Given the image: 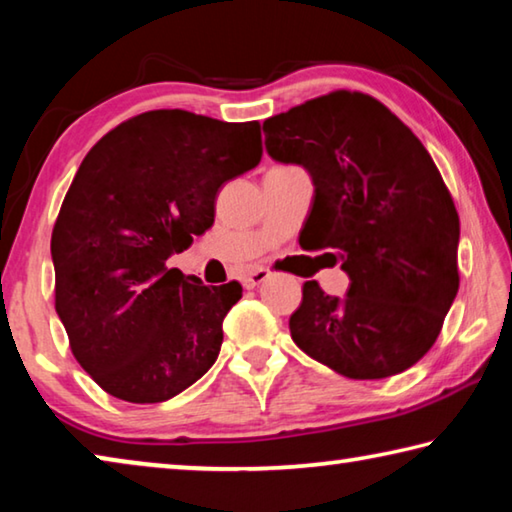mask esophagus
I'll use <instances>...</instances> for the list:
<instances>
[{"instance_id": "34e87169", "label": "esophagus", "mask_w": 512, "mask_h": 512, "mask_svg": "<svg viewBox=\"0 0 512 512\" xmlns=\"http://www.w3.org/2000/svg\"><path fill=\"white\" fill-rule=\"evenodd\" d=\"M268 277H271V271H268V268H253V271H248L244 277H241V282H244L246 289H255L262 282H266Z\"/></svg>"}]
</instances>
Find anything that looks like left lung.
Returning a JSON list of instances; mask_svg holds the SVG:
<instances>
[{"label":"left lung","mask_w":512,"mask_h":512,"mask_svg":"<svg viewBox=\"0 0 512 512\" xmlns=\"http://www.w3.org/2000/svg\"><path fill=\"white\" fill-rule=\"evenodd\" d=\"M264 133L271 158L302 164L314 180L300 246L332 250L350 275L341 300L305 282L291 339L350 379L411 368L436 343L461 284V223L436 162L400 117L357 90L268 117Z\"/></svg>","instance_id":"1"}]
</instances>
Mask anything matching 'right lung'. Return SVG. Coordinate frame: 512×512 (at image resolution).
I'll return each mask as SVG.
<instances>
[{
	"label": "right lung",
	"instance_id": "obj_1",
	"mask_svg": "<svg viewBox=\"0 0 512 512\" xmlns=\"http://www.w3.org/2000/svg\"><path fill=\"white\" fill-rule=\"evenodd\" d=\"M262 160L259 121L149 110L85 155L51 232L54 302L69 350L108 395L158 404L219 357L241 284L167 268L214 223L223 183Z\"/></svg>",
	"mask_w": 512,
	"mask_h": 512
}]
</instances>
